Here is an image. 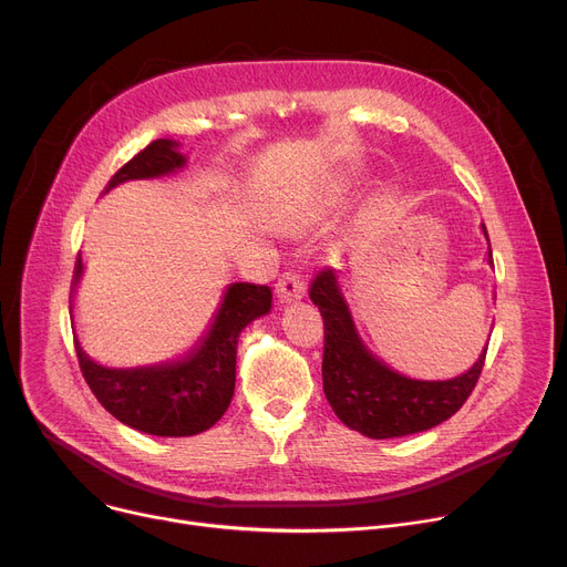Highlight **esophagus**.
<instances>
[{"label":"esophagus","instance_id":"esophagus-1","mask_svg":"<svg viewBox=\"0 0 567 567\" xmlns=\"http://www.w3.org/2000/svg\"><path fill=\"white\" fill-rule=\"evenodd\" d=\"M276 296L280 303H293V301H301L306 296V285L301 278L296 276H282L278 280V287H276Z\"/></svg>","mask_w":567,"mask_h":567}]
</instances>
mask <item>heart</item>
Segmentation results:
<instances>
[{
    "label": "heart",
    "mask_w": 567,
    "mask_h": 567,
    "mask_svg": "<svg viewBox=\"0 0 567 567\" xmlns=\"http://www.w3.org/2000/svg\"><path fill=\"white\" fill-rule=\"evenodd\" d=\"M351 186V176L342 174L338 176L331 186L315 193H289L278 195L268 204V220H271L280 229H303L315 225L331 202L340 195H344Z\"/></svg>",
    "instance_id": "1"
}]
</instances>
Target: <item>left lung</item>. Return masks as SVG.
Returning <instances> with one entry per match:
<instances>
[{"label": "left lung", "instance_id": "left-lung-1", "mask_svg": "<svg viewBox=\"0 0 567 567\" xmlns=\"http://www.w3.org/2000/svg\"><path fill=\"white\" fill-rule=\"evenodd\" d=\"M483 234L487 238L485 225ZM489 246V238H487ZM487 264L492 248H487ZM347 278L336 271H321L310 299L323 317V393L338 419L370 439H398L432 430L449 421L471 395L485 363L487 342L464 374L453 379H413L398 370L368 347L347 301Z\"/></svg>", "mask_w": 567, "mask_h": 567}]
</instances>
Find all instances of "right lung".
I'll return each mask as SVG.
<instances>
[{
  "mask_svg": "<svg viewBox=\"0 0 567 567\" xmlns=\"http://www.w3.org/2000/svg\"><path fill=\"white\" fill-rule=\"evenodd\" d=\"M188 158L182 144L174 140H154L146 148L118 169L105 188L122 186L140 178H161L182 172ZM84 274L82 252L75 261L73 293ZM75 301V299H73ZM71 301V312L75 303ZM271 289L250 282H231L223 291L218 310L197 338V342L178 359L137 365L110 368L96 363L82 349L71 315L80 370L96 400L124 425L154 436H193L216 425L227 411L236 381L238 336L255 319L271 312Z\"/></svg>",
  "mask_w": 567,
  "mask_h": 567,
  "instance_id": "right-lung-1",
  "label": "right lung"
}]
</instances>
